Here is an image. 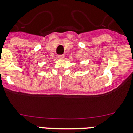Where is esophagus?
<instances>
[{
	"instance_id": "34e87169",
	"label": "esophagus",
	"mask_w": 133,
	"mask_h": 133,
	"mask_svg": "<svg viewBox=\"0 0 133 133\" xmlns=\"http://www.w3.org/2000/svg\"><path fill=\"white\" fill-rule=\"evenodd\" d=\"M58 58H59V59H63V58H64V55H63V54H61V55H58Z\"/></svg>"
}]
</instances>
